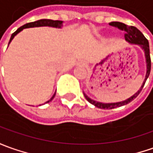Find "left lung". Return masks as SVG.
<instances>
[{
    "label": "left lung",
    "instance_id": "1",
    "mask_svg": "<svg viewBox=\"0 0 153 153\" xmlns=\"http://www.w3.org/2000/svg\"><path fill=\"white\" fill-rule=\"evenodd\" d=\"M111 26L113 27H118L120 30H124L126 32V33L125 34V39L126 41L127 42L130 44H132V45H137V46L140 47L142 50L144 51V54H145V59H146V76L145 79L143 80V83L141 85L139 90H137L135 94L129 97L128 99L122 100V101H119V102H114V103H103V102H99L96 100H94L91 98H90L87 94H85L84 92V95H85V99L92 105H94V106L98 107L100 109H107V110H110V109H114L116 107L122 106L125 105H127L128 103H130L131 100H133L137 96L138 94H140V92L142 91L143 86L146 83L147 78L150 74L151 71V58H150V49H149V42L147 41L146 37H144V35L142 34L137 27H132V26H127V25L124 24L122 22H112L110 23Z\"/></svg>",
    "mask_w": 153,
    "mask_h": 153
}]
</instances>
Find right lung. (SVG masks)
Returning <instances> with one entry per match:
<instances>
[{
    "instance_id": "add662e5",
    "label": "right lung",
    "mask_w": 153,
    "mask_h": 153,
    "mask_svg": "<svg viewBox=\"0 0 153 153\" xmlns=\"http://www.w3.org/2000/svg\"><path fill=\"white\" fill-rule=\"evenodd\" d=\"M63 21H53V20L50 19H41L38 20V21H36V22H29V23H27V24L22 26L21 27L17 29L15 33L11 34V37L10 38V41H9V43H8V46L10 44V42H11V40L15 37V36H16L20 32H22L23 29L25 28H30V27H55V28H61L63 27ZM55 94H56V91L53 94V95L51 97V99L49 100H48L47 102H45L44 104H47V103L50 102L53 100V99L54 98Z\"/></svg>"
}]
</instances>
